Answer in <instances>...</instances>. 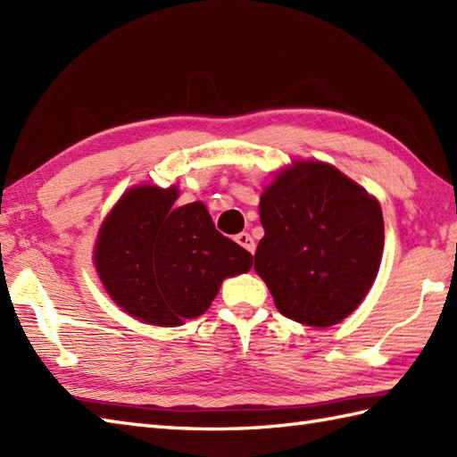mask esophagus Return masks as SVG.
<instances>
[{
	"mask_svg": "<svg viewBox=\"0 0 457 457\" xmlns=\"http://www.w3.org/2000/svg\"><path fill=\"white\" fill-rule=\"evenodd\" d=\"M236 241H237L241 247L247 249L249 253H255V241H253V237H251L249 234H245V231H241V234H237Z\"/></svg>",
	"mask_w": 457,
	"mask_h": 457,
	"instance_id": "esophagus-1",
	"label": "esophagus"
}]
</instances>
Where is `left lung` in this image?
<instances>
[{
	"instance_id": "1",
	"label": "left lung",
	"mask_w": 457,
	"mask_h": 457,
	"mask_svg": "<svg viewBox=\"0 0 457 457\" xmlns=\"http://www.w3.org/2000/svg\"><path fill=\"white\" fill-rule=\"evenodd\" d=\"M259 213L255 270L280 314L328 328L361 304L385 244L373 196L329 164L296 162L265 188Z\"/></svg>"
}]
</instances>
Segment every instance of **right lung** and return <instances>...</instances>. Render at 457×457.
<instances>
[{
    "label": "right lung",
    "mask_w": 457,
    "mask_h": 457,
    "mask_svg": "<svg viewBox=\"0 0 457 457\" xmlns=\"http://www.w3.org/2000/svg\"><path fill=\"white\" fill-rule=\"evenodd\" d=\"M177 188L125 192L100 229L94 261L110 296L154 326H180L210 308L221 280L253 255L221 236L202 202L174 208Z\"/></svg>",
    "instance_id": "right-lung-1"
}]
</instances>
